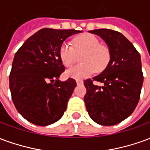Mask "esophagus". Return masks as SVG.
I'll return each instance as SVG.
<instances>
[{
  "mask_svg": "<svg viewBox=\"0 0 150 150\" xmlns=\"http://www.w3.org/2000/svg\"><path fill=\"white\" fill-rule=\"evenodd\" d=\"M76 83H77V84L78 85L83 84V80H81V79H76Z\"/></svg>",
  "mask_w": 150,
  "mask_h": 150,
  "instance_id": "esophagus-1",
  "label": "esophagus"
}]
</instances>
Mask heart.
Masks as SVG:
<instances>
[{"label": "heart", "mask_w": 150, "mask_h": 150, "mask_svg": "<svg viewBox=\"0 0 150 150\" xmlns=\"http://www.w3.org/2000/svg\"><path fill=\"white\" fill-rule=\"evenodd\" d=\"M80 56L78 65L67 71L66 75L70 78L81 79L90 76L96 70L103 71L109 61V51L106 46L100 45L97 38L90 34L79 35L73 40V46L68 42H64L59 48V58L62 64L69 67Z\"/></svg>", "instance_id": "b5f03b06"}]
</instances>
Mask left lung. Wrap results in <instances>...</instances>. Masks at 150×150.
Instances as JSON below:
<instances>
[{"mask_svg":"<svg viewBox=\"0 0 150 150\" xmlns=\"http://www.w3.org/2000/svg\"><path fill=\"white\" fill-rule=\"evenodd\" d=\"M107 43L110 61L100 75L83 81L87 93L86 108L91 119L101 125L111 126L129 117L140 100L143 84L142 61L138 51L118 31L99 29L89 31ZM93 81L103 83L97 86Z\"/></svg>","mask_w":150,"mask_h":150,"instance_id":"8db88e82","label":"left lung"}]
</instances>
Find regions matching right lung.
I'll list each match as a JSON object with an SVG mask.
<instances>
[{"label": "right lung", "instance_id": "1", "mask_svg": "<svg viewBox=\"0 0 150 150\" xmlns=\"http://www.w3.org/2000/svg\"><path fill=\"white\" fill-rule=\"evenodd\" d=\"M82 31L44 28L28 38L14 55L9 89L17 110L34 125L58 121L76 87L74 79L59 80L65 67L59 48L67 38Z\"/></svg>", "mask_w": 150, "mask_h": 150}]
</instances>
